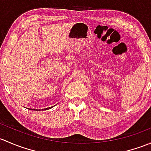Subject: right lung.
Listing matches in <instances>:
<instances>
[{"mask_svg": "<svg viewBox=\"0 0 151 151\" xmlns=\"http://www.w3.org/2000/svg\"><path fill=\"white\" fill-rule=\"evenodd\" d=\"M50 108H52V106H51V107H49V108H46V109H50Z\"/></svg>", "mask_w": 151, "mask_h": 151, "instance_id": "obj_1", "label": "right lung"}]
</instances>
